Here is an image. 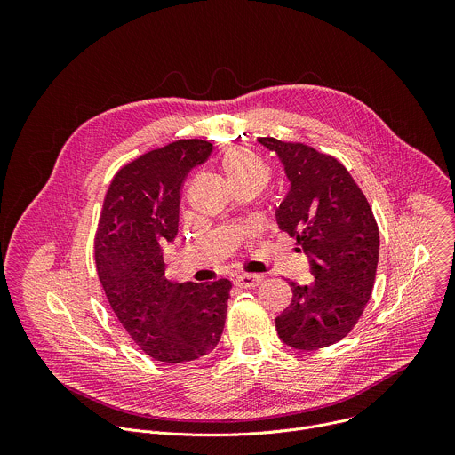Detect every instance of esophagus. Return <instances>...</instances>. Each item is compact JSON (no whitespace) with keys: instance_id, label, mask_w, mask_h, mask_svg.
<instances>
[{"instance_id":"34e87169","label":"esophagus","mask_w":455,"mask_h":455,"mask_svg":"<svg viewBox=\"0 0 455 455\" xmlns=\"http://www.w3.org/2000/svg\"><path fill=\"white\" fill-rule=\"evenodd\" d=\"M261 281H263V275L259 274H241L234 279V284L239 288H255Z\"/></svg>"}]
</instances>
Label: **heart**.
I'll use <instances>...</instances> for the list:
<instances>
[{"label": "heart", "instance_id": "obj_1", "mask_svg": "<svg viewBox=\"0 0 455 455\" xmlns=\"http://www.w3.org/2000/svg\"><path fill=\"white\" fill-rule=\"evenodd\" d=\"M220 164L234 188L243 185L263 187L270 178L268 162L246 148H228L221 155Z\"/></svg>", "mask_w": 455, "mask_h": 455}]
</instances>
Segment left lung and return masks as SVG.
Here are the masks:
<instances>
[{"instance_id":"obj_1","label":"left lung","mask_w":455,"mask_h":455,"mask_svg":"<svg viewBox=\"0 0 455 455\" xmlns=\"http://www.w3.org/2000/svg\"><path fill=\"white\" fill-rule=\"evenodd\" d=\"M275 151L291 183L275 216L309 257L313 281L290 283L291 304L275 318L279 339L300 351L351 333L374 286L379 232L363 192L331 155L300 142L257 139Z\"/></svg>"}]
</instances>
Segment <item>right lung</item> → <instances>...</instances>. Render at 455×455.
Instances as JSON below:
<instances>
[{
  "mask_svg": "<svg viewBox=\"0 0 455 455\" xmlns=\"http://www.w3.org/2000/svg\"><path fill=\"white\" fill-rule=\"evenodd\" d=\"M212 144L171 142L125 164L106 192L95 263L118 322L151 358L183 363L211 353L223 333L232 283H171L164 244L178 234L180 190Z\"/></svg>",
  "mask_w": 455,
  "mask_h": 455,
  "instance_id": "right-lung-1",
  "label": "right lung"
}]
</instances>
